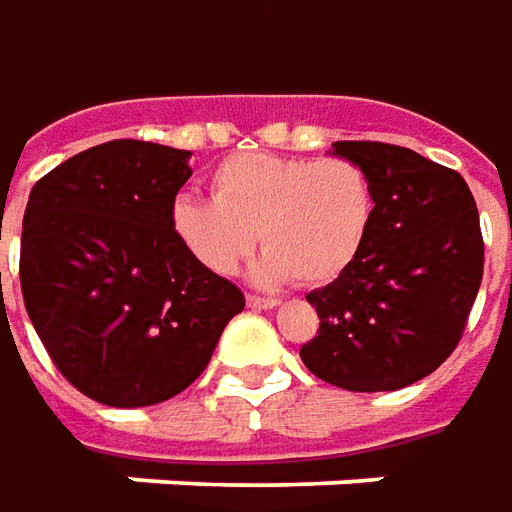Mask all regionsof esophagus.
Returning a JSON list of instances; mask_svg holds the SVG:
<instances>
[{
    "label": "esophagus",
    "mask_w": 512,
    "mask_h": 512,
    "mask_svg": "<svg viewBox=\"0 0 512 512\" xmlns=\"http://www.w3.org/2000/svg\"><path fill=\"white\" fill-rule=\"evenodd\" d=\"M246 302H249V308H263V311H269V308H277V305H280V300H274V297H257V294H249Z\"/></svg>",
    "instance_id": "esophagus-1"
}]
</instances>
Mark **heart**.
<instances>
[{
	"label": "heart",
	"mask_w": 512,
	"mask_h": 512,
	"mask_svg": "<svg viewBox=\"0 0 512 512\" xmlns=\"http://www.w3.org/2000/svg\"><path fill=\"white\" fill-rule=\"evenodd\" d=\"M212 198H179L173 229L215 274H235L257 238V280H339L364 252L375 218L370 173L353 159L235 154L210 176Z\"/></svg>",
	"instance_id": "obj_1"
}]
</instances>
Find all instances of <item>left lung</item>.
Listing matches in <instances>:
<instances>
[{"label": "left lung", "instance_id": "left-lung-1", "mask_svg": "<svg viewBox=\"0 0 512 512\" xmlns=\"http://www.w3.org/2000/svg\"><path fill=\"white\" fill-rule=\"evenodd\" d=\"M370 173L364 252L308 294L319 330L302 364L350 392H392L434 373L460 344L485 269L479 212L457 170L387 142H336Z\"/></svg>", "mask_w": 512, "mask_h": 512}]
</instances>
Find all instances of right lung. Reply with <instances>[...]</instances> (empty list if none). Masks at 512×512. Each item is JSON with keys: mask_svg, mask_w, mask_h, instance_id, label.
Returning a JSON list of instances; mask_svg holds the SVG:
<instances>
[{"mask_svg": "<svg viewBox=\"0 0 512 512\" xmlns=\"http://www.w3.org/2000/svg\"><path fill=\"white\" fill-rule=\"evenodd\" d=\"M190 151L111 139L41 176L24 210L19 280L52 364L86 398L154 406L187 389L241 288L201 266L173 229Z\"/></svg>", "mask_w": 512, "mask_h": 512, "instance_id": "add662e5", "label": "right lung"}]
</instances>
